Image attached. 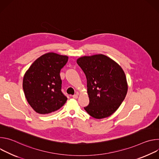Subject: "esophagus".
I'll list each match as a JSON object with an SVG mask.
<instances>
[{
	"label": "esophagus",
	"mask_w": 159,
	"mask_h": 159,
	"mask_svg": "<svg viewBox=\"0 0 159 159\" xmlns=\"http://www.w3.org/2000/svg\"><path fill=\"white\" fill-rule=\"evenodd\" d=\"M72 98H74V99H77V98H78V95L77 94H74V95L72 96Z\"/></svg>",
	"instance_id": "34e87169"
}]
</instances>
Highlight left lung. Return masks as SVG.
Here are the masks:
<instances>
[{"instance_id":"left-lung-1","label":"left lung","mask_w":159,"mask_h":159,"mask_svg":"<svg viewBox=\"0 0 159 159\" xmlns=\"http://www.w3.org/2000/svg\"><path fill=\"white\" fill-rule=\"evenodd\" d=\"M77 63L87 79L89 104L85 110L96 119L111 116L127 93L126 79L121 67L102 54L80 57Z\"/></svg>"}]
</instances>
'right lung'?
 Returning <instances> with one entry per match:
<instances>
[{"instance_id":"right-lung-1","label":"right lung","mask_w":159,"mask_h":159,"mask_svg":"<svg viewBox=\"0 0 159 159\" xmlns=\"http://www.w3.org/2000/svg\"><path fill=\"white\" fill-rule=\"evenodd\" d=\"M68 57L48 53L36 59L26 72L22 87L31 107L44 115L59 109L67 98L61 91V69Z\"/></svg>"}]
</instances>
